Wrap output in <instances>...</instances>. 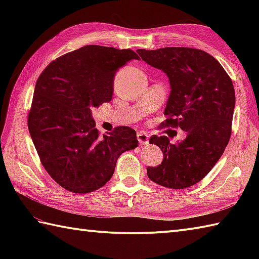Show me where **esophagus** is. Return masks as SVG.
Instances as JSON below:
<instances>
[{"label": "esophagus", "mask_w": 259, "mask_h": 259, "mask_svg": "<svg viewBox=\"0 0 259 259\" xmlns=\"http://www.w3.org/2000/svg\"><path fill=\"white\" fill-rule=\"evenodd\" d=\"M137 138H138V141L141 146H147L148 144H149V136L145 133L137 134Z\"/></svg>", "instance_id": "esophagus-1"}]
</instances>
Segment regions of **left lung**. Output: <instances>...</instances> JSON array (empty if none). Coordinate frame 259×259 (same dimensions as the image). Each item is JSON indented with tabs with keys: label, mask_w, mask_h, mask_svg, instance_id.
Wrapping results in <instances>:
<instances>
[{
	"label": "left lung",
	"mask_w": 259,
	"mask_h": 259,
	"mask_svg": "<svg viewBox=\"0 0 259 259\" xmlns=\"http://www.w3.org/2000/svg\"><path fill=\"white\" fill-rule=\"evenodd\" d=\"M141 59L168 75L170 96L160 128H180L187 137L171 144L167 136H152L163 160L148 167L151 181L184 189L205 178L222 157L232 135L235 108L233 81L216 59L194 48L137 50Z\"/></svg>",
	"instance_id": "1"
}]
</instances>
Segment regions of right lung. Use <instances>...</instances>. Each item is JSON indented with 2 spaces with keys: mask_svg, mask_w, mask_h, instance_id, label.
<instances>
[{
  "mask_svg": "<svg viewBox=\"0 0 259 259\" xmlns=\"http://www.w3.org/2000/svg\"><path fill=\"white\" fill-rule=\"evenodd\" d=\"M130 49L85 46L53 60L36 81L27 126L42 166L64 189L88 194L111 179L121 153L138 147L130 126L100 136L91 108L110 102Z\"/></svg>",
  "mask_w": 259,
  "mask_h": 259,
  "instance_id": "add662e5",
  "label": "right lung"
}]
</instances>
